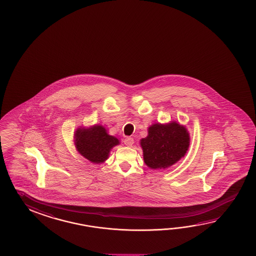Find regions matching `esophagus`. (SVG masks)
I'll use <instances>...</instances> for the list:
<instances>
[{
    "mask_svg": "<svg viewBox=\"0 0 256 256\" xmlns=\"http://www.w3.org/2000/svg\"><path fill=\"white\" fill-rule=\"evenodd\" d=\"M124 143H125V145L128 146H132V145L134 144V140H133V138H131V136H126L125 140H124Z\"/></svg>",
    "mask_w": 256,
    "mask_h": 256,
    "instance_id": "obj_1",
    "label": "esophagus"
}]
</instances>
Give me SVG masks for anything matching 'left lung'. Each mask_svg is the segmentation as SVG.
Wrapping results in <instances>:
<instances>
[{"label":"left lung","mask_w":256,"mask_h":256,"mask_svg":"<svg viewBox=\"0 0 256 256\" xmlns=\"http://www.w3.org/2000/svg\"><path fill=\"white\" fill-rule=\"evenodd\" d=\"M144 161L150 168H166L183 158L189 146L186 128L176 122L168 125L154 124L148 136L140 140Z\"/></svg>","instance_id":"left-lung-1"}]
</instances>
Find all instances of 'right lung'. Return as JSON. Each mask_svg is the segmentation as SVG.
Wrapping results in <instances>:
<instances>
[{
	"label": "right lung",
	"mask_w": 256,
	"mask_h": 256,
	"mask_svg": "<svg viewBox=\"0 0 256 256\" xmlns=\"http://www.w3.org/2000/svg\"><path fill=\"white\" fill-rule=\"evenodd\" d=\"M120 144L118 140L106 133L102 126L92 128H78L75 133V145L78 151L93 163H102L108 158L111 148Z\"/></svg>",
	"instance_id": "add662e5"
}]
</instances>
